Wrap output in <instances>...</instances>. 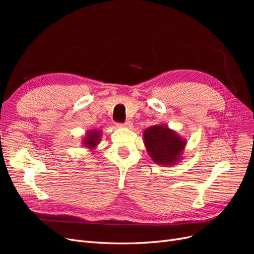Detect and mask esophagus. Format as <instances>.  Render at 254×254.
Segmentation results:
<instances>
[{
    "mask_svg": "<svg viewBox=\"0 0 254 254\" xmlns=\"http://www.w3.org/2000/svg\"><path fill=\"white\" fill-rule=\"evenodd\" d=\"M119 126H121V127H126V128H131L132 127V123L130 122V121H126L124 124H118Z\"/></svg>",
    "mask_w": 254,
    "mask_h": 254,
    "instance_id": "34e87169",
    "label": "esophagus"
}]
</instances>
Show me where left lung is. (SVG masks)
I'll use <instances>...</instances> for the list:
<instances>
[{"label": "left lung", "mask_w": 254, "mask_h": 254, "mask_svg": "<svg viewBox=\"0 0 254 254\" xmlns=\"http://www.w3.org/2000/svg\"><path fill=\"white\" fill-rule=\"evenodd\" d=\"M143 142L153 162L171 167L183 159L188 141L167 125L158 124L144 130Z\"/></svg>", "instance_id": "1"}]
</instances>
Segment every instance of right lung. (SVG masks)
Segmentation results:
<instances>
[{"instance_id": "right-lung-1", "label": "right lung", "mask_w": 254, "mask_h": 254, "mask_svg": "<svg viewBox=\"0 0 254 254\" xmlns=\"http://www.w3.org/2000/svg\"><path fill=\"white\" fill-rule=\"evenodd\" d=\"M102 131L98 129H89L81 140V144L84 148L90 149L92 152H95L97 145L101 143Z\"/></svg>"}]
</instances>
